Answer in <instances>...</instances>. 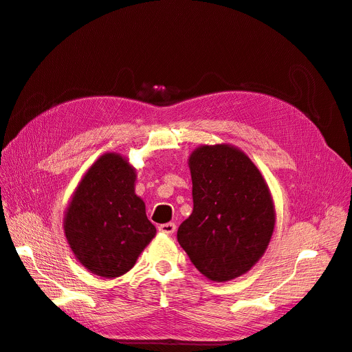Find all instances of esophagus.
<instances>
[{"instance_id": "esophagus-1", "label": "esophagus", "mask_w": 352, "mask_h": 352, "mask_svg": "<svg viewBox=\"0 0 352 352\" xmlns=\"http://www.w3.org/2000/svg\"><path fill=\"white\" fill-rule=\"evenodd\" d=\"M175 228H177V226L174 223H166V224L159 226V232L166 234V236H173L175 233Z\"/></svg>"}]
</instances>
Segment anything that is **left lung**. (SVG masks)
Masks as SVG:
<instances>
[{
	"label": "left lung",
	"mask_w": 352,
	"mask_h": 352,
	"mask_svg": "<svg viewBox=\"0 0 352 352\" xmlns=\"http://www.w3.org/2000/svg\"><path fill=\"white\" fill-rule=\"evenodd\" d=\"M193 212L178 243L209 280L228 282L252 268L274 232L276 210L264 177L242 150L200 146L188 157Z\"/></svg>",
	"instance_id": "obj_1"
}]
</instances>
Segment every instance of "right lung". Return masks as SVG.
<instances>
[{
	"mask_svg": "<svg viewBox=\"0 0 352 352\" xmlns=\"http://www.w3.org/2000/svg\"><path fill=\"white\" fill-rule=\"evenodd\" d=\"M135 169L118 153L91 165L65 212V234L76 259L104 278L125 274L156 234L135 195Z\"/></svg>",
	"mask_w": 352,
	"mask_h": 352,
	"instance_id": "add662e5",
	"label": "right lung"
}]
</instances>
